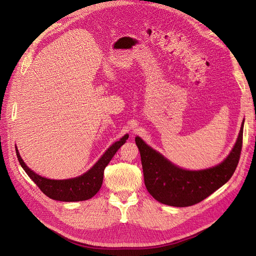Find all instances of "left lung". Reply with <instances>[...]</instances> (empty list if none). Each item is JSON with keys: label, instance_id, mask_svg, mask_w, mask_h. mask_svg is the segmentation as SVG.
<instances>
[{"label": "left lung", "instance_id": "8db88e82", "mask_svg": "<svg viewBox=\"0 0 256 256\" xmlns=\"http://www.w3.org/2000/svg\"><path fill=\"white\" fill-rule=\"evenodd\" d=\"M242 134L244 122L235 146L226 159L203 171H186L177 168L136 136V144L141 154L147 191L158 202L170 206L187 207L202 202L234 174L242 154Z\"/></svg>", "mask_w": 256, "mask_h": 256}]
</instances>
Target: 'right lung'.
<instances>
[{
	"mask_svg": "<svg viewBox=\"0 0 256 256\" xmlns=\"http://www.w3.org/2000/svg\"><path fill=\"white\" fill-rule=\"evenodd\" d=\"M128 136V134L124 136L120 141L115 142L90 171L79 177L65 180H53L37 175L32 170H30L28 166H26L20 157L17 147L16 154L23 170L46 196L52 200H62V202H79V200H85L92 198L102 188L106 166L109 164V162L115 152L120 150V147L126 142Z\"/></svg>",
	"mask_w": 256,
	"mask_h": 256,
	"instance_id": "right-lung-1",
	"label": "right lung"
}]
</instances>
